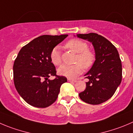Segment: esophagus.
<instances>
[{"mask_svg": "<svg viewBox=\"0 0 133 133\" xmlns=\"http://www.w3.org/2000/svg\"><path fill=\"white\" fill-rule=\"evenodd\" d=\"M68 81L71 82V83H75V82H77V81H76V80H74V79H68Z\"/></svg>", "mask_w": 133, "mask_h": 133, "instance_id": "obj_1", "label": "esophagus"}]
</instances>
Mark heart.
I'll return each mask as SVG.
<instances>
[{"instance_id": "1", "label": "heart", "mask_w": 133, "mask_h": 133, "mask_svg": "<svg viewBox=\"0 0 133 133\" xmlns=\"http://www.w3.org/2000/svg\"><path fill=\"white\" fill-rule=\"evenodd\" d=\"M65 46L77 54L75 61L76 64L73 65H62L58 69V74L60 75L66 77L69 79L75 78L81 74L83 68L88 69L95 62V53L88 49L87 44L82 40L79 38L70 39L65 43ZM50 58L54 65H59L62 64V58L58 47L56 46L52 49L50 54Z\"/></svg>"}]
</instances>
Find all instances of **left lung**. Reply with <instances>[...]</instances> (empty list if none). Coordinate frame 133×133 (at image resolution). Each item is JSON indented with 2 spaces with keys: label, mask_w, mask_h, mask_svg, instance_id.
Here are the masks:
<instances>
[{
  "label": "left lung",
  "mask_w": 133,
  "mask_h": 133,
  "mask_svg": "<svg viewBox=\"0 0 133 133\" xmlns=\"http://www.w3.org/2000/svg\"><path fill=\"white\" fill-rule=\"evenodd\" d=\"M77 37L91 42L96 54L95 63L85 75L89 79L86 89L79 96L87 104H102L114 95L121 82L122 65L118 51L111 42L96 33L77 34Z\"/></svg>",
  "instance_id": "obj_1"
}]
</instances>
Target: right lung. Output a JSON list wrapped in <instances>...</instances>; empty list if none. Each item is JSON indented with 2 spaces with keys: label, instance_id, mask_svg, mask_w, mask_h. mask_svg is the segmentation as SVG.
<instances>
[{
  "label": "right lung",
  "instance_id": "add662e5",
  "mask_svg": "<svg viewBox=\"0 0 133 133\" xmlns=\"http://www.w3.org/2000/svg\"><path fill=\"white\" fill-rule=\"evenodd\" d=\"M68 35H42L22 48L14 63V82L22 98L31 106L46 108L56 100L61 85L67 82L56 75L50 54ZM52 75L55 79L50 80Z\"/></svg>",
  "mask_w": 133,
  "mask_h": 133
}]
</instances>
